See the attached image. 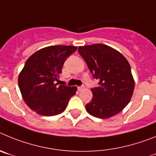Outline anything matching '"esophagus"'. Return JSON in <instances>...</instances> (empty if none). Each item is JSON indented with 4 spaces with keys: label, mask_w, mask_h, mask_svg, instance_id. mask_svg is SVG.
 Here are the masks:
<instances>
[{
    "label": "esophagus",
    "mask_w": 156,
    "mask_h": 156,
    "mask_svg": "<svg viewBox=\"0 0 156 156\" xmlns=\"http://www.w3.org/2000/svg\"><path fill=\"white\" fill-rule=\"evenodd\" d=\"M83 89H85V86L78 87V91H81V90H83Z\"/></svg>",
    "instance_id": "esophagus-1"
}]
</instances>
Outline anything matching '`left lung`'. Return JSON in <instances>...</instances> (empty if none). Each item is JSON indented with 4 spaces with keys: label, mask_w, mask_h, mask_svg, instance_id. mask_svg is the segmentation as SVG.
Here are the masks:
<instances>
[{
    "label": "left lung",
    "mask_w": 156,
    "mask_h": 156,
    "mask_svg": "<svg viewBox=\"0 0 156 156\" xmlns=\"http://www.w3.org/2000/svg\"><path fill=\"white\" fill-rule=\"evenodd\" d=\"M99 86L92 88L93 97L85 106L95 117L106 119L115 116L127 106L132 97L134 79L130 64L119 51L107 45H88L78 47Z\"/></svg>",
    "instance_id": "1"
}]
</instances>
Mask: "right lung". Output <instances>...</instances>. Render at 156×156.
I'll use <instances>...</instances> for the list:
<instances>
[{
    "label": "right lung",
    "mask_w": 156,
    "mask_h": 156,
    "mask_svg": "<svg viewBox=\"0 0 156 156\" xmlns=\"http://www.w3.org/2000/svg\"><path fill=\"white\" fill-rule=\"evenodd\" d=\"M72 46H50L35 52L19 73L18 82L24 101L32 110L50 116L65 110L76 86L59 85L66 58L77 50Z\"/></svg>",
    "instance_id": "obj_1"
}]
</instances>
